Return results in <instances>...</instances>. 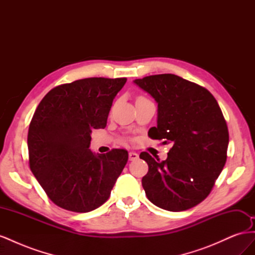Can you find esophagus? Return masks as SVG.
Listing matches in <instances>:
<instances>
[{"mask_svg":"<svg viewBox=\"0 0 255 255\" xmlns=\"http://www.w3.org/2000/svg\"><path fill=\"white\" fill-rule=\"evenodd\" d=\"M139 158V155H138V154L136 153V152H129L128 153V159L129 160H136V159H138Z\"/></svg>","mask_w":255,"mask_h":255,"instance_id":"34e87169","label":"esophagus"}]
</instances>
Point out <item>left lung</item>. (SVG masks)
Segmentation results:
<instances>
[{
  "label": "left lung",
  "instance_id": "8db88e82",
  "mask_svg": "<svg viewBox=\"0 0 255 255\" xmlns=\"http://www.w3.org/2000/svg\"><path fill=\"white\" fill-rule=\"evenodd\" d=\"M157 103L153 139L172 143L166 160L141 152L149 171L141 180L145 196L163 210L186 211L210 195L227 161L229 130L220 107L207 89L174 74L134 81Z\"/></svg>",
  "mask_w": 255,
  "mask_h": 255
}]
</instances>
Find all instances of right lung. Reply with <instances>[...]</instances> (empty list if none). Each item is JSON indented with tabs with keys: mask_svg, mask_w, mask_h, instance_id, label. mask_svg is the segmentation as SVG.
<instances>
[{
	"mask_svg": "<svg viewBox=\"0 0 255 255\" xmlns=\"http://www.w3.org/2000/svg\"><path fill=\"white\" fill-rule=\"evenodd\" d=\"M126 78H90L64 84L41 100L27 135L28 163L45 194L61 208L87 213L101 206L125 168L128 154L89 149L91 130L104 128Z\"/></svg>",
	"mask_w": 255,
	"mask_h": 255,
	"instance_id": "right-lung-1",
	"label": "right lung"
}]
</instances>
